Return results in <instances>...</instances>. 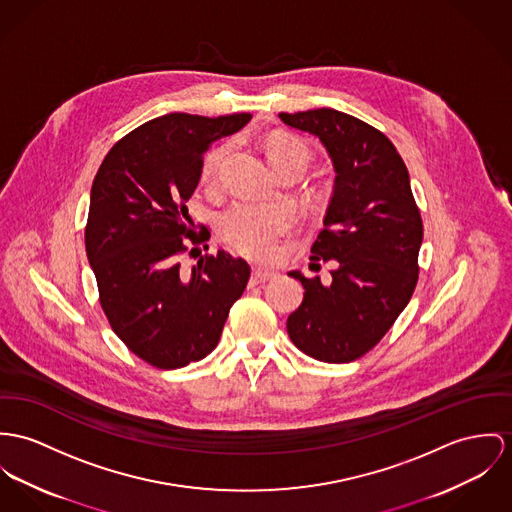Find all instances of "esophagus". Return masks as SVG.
Listing matches in <instances>:
<instances>
[{"mask_svg":"<svg viewBox=\"0 0 512 512\" xmlns=\"http://www.w3.org/2000/svg\"><path fill=\"white\" fill-rule=\"evenodd\" d=\"M271 278H275V273H273V271L255 269V271H253V275H251V284H263V282H267V280H271Z\"/></svg>","mask_w":512,"mask_h":512,"instance_id":"1","label":"esophagus"}]
</instances>
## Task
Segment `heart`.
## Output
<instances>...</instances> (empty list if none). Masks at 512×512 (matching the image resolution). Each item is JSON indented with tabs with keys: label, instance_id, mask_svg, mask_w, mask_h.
Masks as SVG:
<instances>
[{
	"label": "heart",
	"instance_id": "b5f03b06",
	"mask_svg": "<svg viewBox=\"0 0 512 512\" xmlns=\"http://www.w3.org/2000/svg\"><path fill=\"white\" fill-rule=\"evenodd\" d=\"M230 146H214L200 167V181L210 187L216 183L218 173L228 158ZM267 158L278 171L288 165H308L310 148L294 136H275L267 144ZM290 226V214L278 204L237 202L220 218V236L239 255L253 261H267L275 255L276 241Z\"/></svg>",
	"mask_w": 512,
	"mask_h": 512
}]
</instances>
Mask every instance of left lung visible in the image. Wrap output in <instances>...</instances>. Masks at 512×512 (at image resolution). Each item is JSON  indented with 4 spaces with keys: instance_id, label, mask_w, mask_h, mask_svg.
Wrapping results in <instances>:
<instances>
[{
    "instance_id": "8db88e82",
    "label": "left lung",
    "mask_w": 512,
    "mask_h": 512,
    "mask_svg": "<svg viewBox=\"0 0 512 512\" xmlns=\"http://www.w3.org/2000/svg\"><path fill=\"white\" fill-rule=\"evenodd\" d=\"M317 136L335 167L323 230L312 245V271L331 263V280L306 278L304 300L286 329L302 353L341 364L372 351L409 304L419 280L423 220L409 173L390 138L335 109L280 113Z\"/></svg>"
}]
</instances>
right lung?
I'll use <instances>...</instances> for the list:
<instances>
[{
  "label": "right lung",
  "mask_w": 512,
  "mask_h": 512,
  "mask_svg": "<svg viewBox=\"0 0 512 512\" xmlns=\"http://www.w3.org/2000/svg\"><path fill=\"white\" fill-rule=\"evenodd\" d=\"M249 120V113L152 118L118 140L93 179L85 251L101 308L128 351L161 370L216 349L251 275L226 251L183 263L210 237L206 226L195 232L187 208L202 156Z\"/></svg>",
  "instance_id": "right-lung-1"
}]
</instances>
